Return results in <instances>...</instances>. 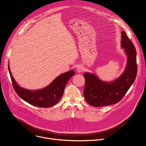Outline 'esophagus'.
<instances>
[{
	"mask_svg": "<svg viewBox=\"0 0 146 146\" xmlns=\"http://www.w3.org/2000/svg\"><path fill=\"white\" fill-rule=\"evenodd\" d=\"M76 70H77L78 73H81V72L84 71V68L83 67L82 65H79V66H78L77 67Z\"/></svg>",
	"mask_w": 146,
	"mask_h": 146,
	"instance_id": "obj_1",
	"label": "esophagus"
}]
</instances>
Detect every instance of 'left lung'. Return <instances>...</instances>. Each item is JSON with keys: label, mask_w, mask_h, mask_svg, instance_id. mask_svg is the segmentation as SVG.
<instances>
[{"label": "left lung", "mask_w": 146, "mask_h": 146, "mask_svg": "<svg viewBox=\"0 0 146 146\" xmlns=\"http://www.w3.org/2000/svg\"><path fill=\"white\" fill-rule=\"evenodd\" d=\"M121 46L125 49L127 56L125 70L113 82L101 81L95 74L85 73L86 80L84 96L86 101L93 107H104L120 101L130 86L134 83L137 72L136 50L131 41L125 32L122 31Z\"/></svg>", "instance_id": "1"}]
</instances>
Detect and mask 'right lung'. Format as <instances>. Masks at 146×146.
<instances>
[{"mask_svg":"<svg viewBox=\"0 0 146 146\" xmlns=\"http://www.w3.org/2000/svg\"><path fill=\"white\" fill-rule=\"evenodd\" d=\"M12 84L17 95L24 101L38 107L48 108L56 104L63 96L64 89L70 77L74 74L73 70L64 73L47 87L39 90L31 91L20 87L13 78L8 66Z\"/></svg>","mask_w":146,"mask_h":146,"instance_id":"right-lung-1","label":"right lung"}]
</instances>
